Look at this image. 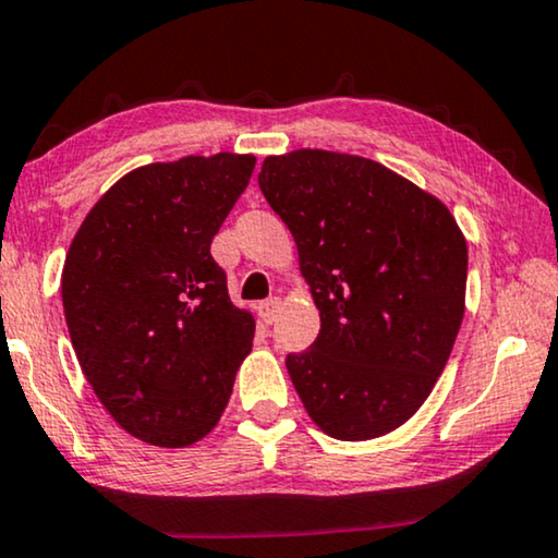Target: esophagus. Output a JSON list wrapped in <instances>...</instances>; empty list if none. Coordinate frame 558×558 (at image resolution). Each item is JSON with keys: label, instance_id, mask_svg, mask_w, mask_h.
Masks as SVG:
<instances>
[{"label": "esophagus", "instance_id": "esophagus-1", "mask_svg": "<svg viewBox=\"0 0 558 558\" xmlns=\"http://www.w3.org/2000/svg\"><path fill=\"white\" fill-rule=\"evenodd\" d=\"M278 313H280V301L278 298H270V301H263L257 305V316H260L263 324H276L278 320Z\"/></svg>", "mask_w": 558, "mask_h": 558}]
</instances>
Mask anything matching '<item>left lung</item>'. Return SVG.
<instances>
[{
  "label": "left lung",
  "instance_id": "1",
  "mask_svg": "<svg viewBox=\"0 0 558 558\" xmlns=\"http://www.w3.org/2000/svg\"><path fill=\"white\" fill-rule=\"evenodd\" d=\"M257 184L288 225L320 313L286 366L311 420L336 439L404 425L433 391L465 313L468 245L450 209L364 156H268Z\"/></svg>",
  "mask_w": 558,
  "mask_h": 558
}]
</instances>
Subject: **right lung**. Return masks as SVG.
<instances>
[{"label": "right lung", "instance_id": "obj_1", "mask_svg": "<svg viewBox=\"0 0 558 558\" xmlns=\"http://www.w3.org/2000/svg\"><path fill=\"white\" fill-rule=\"evenodd\" d=\"M253 154L184 156L119 179L83 219L62 308L85 379L125 433L197 442L222 417L253 349L211 240L253 177Z\"/></svg>", "mask_w": 558, "mask_h": 558}]
</instances>
